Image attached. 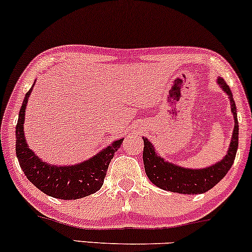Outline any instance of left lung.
I'll return each mask as SVG.
<instances>
[{
	"label": "left lung",
	"instance_id": "left-lung-1",
	"mask_svg": "<svg viewBox=\"0 0 252 252\" xmlns=\"http://www.w3.org/2000/svg\"><path fill=\"white\" fill-rule=\"evenodd\" d=\"M218 84L228 94L231 102V111L235 118L232 140L227 154L220 162L202 169H187L176 164L166 162L163 158L156 155L152 143L143 137V163L146 174L155 186L169 192L181 194H200L215 187L227 174L231 166L235 162L237 148H238V120H237L236 104L228 85L221 77L218 78Z\"/></svg>",
	"mask_w": 252,
	"mask_h": 252
}]
</instances>
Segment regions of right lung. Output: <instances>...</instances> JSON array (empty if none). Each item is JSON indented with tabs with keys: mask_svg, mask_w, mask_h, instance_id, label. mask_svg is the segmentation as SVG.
<instances>
[{
	"mask_svg": "<svg viewBox=\"0 0 252 252\" xmlns=\"http://www.w3.org/2000/svg\"><path fill=\"white\" fill-rule=\"evenodd\" d=\"M33 86L26 94L16 124L15 150L20 167L34 186L53 198L74 200L94 194L102 187L110 161L114 158L115 152L120 149L123 140L116 141L99 154L77 166L57 167L42 162L28 148L24 136L25 110Z\"/></svg>",
	"mask_w": 252,
	"mask_h": 252,
	"instance_id": "1",
	"label": "right lung"
}]
</instances>
